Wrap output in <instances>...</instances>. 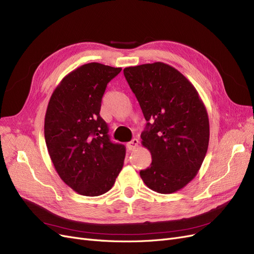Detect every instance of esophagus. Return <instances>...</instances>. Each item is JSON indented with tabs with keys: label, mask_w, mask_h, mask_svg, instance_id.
I'll return each instance as SVG.
<instances>
[{
	"label": "esophagus",
	"mask_w": 254,
	"mask_h": 254,
	"mask_svg": "<svg viewBox=\"0 0 254 254\" xmlns=\"http://www.w3.org/2000/svg\"><path fill=\"white\" fill-rule=\"evenodd\" d=\"M137 146H139V141H137L136 139H133L132 141H130L128 144H127V148L130 150V151H132V150H134Z\"/></svg>",
	"instance_id": "34e87169"
}]
</instances>
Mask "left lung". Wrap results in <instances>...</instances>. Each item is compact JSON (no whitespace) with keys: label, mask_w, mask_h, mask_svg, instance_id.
Segmentation results:
<instances>
[{"label":"left lung","mask_w":254,"mask_h":254,"mask_svg":"<svg viewBox=\"0 0 254 254\" xmlns=\"http://www.w3.org/2000/svg\"><path fill=\"white\" fill-rule=\"evenodd\" d=\"M124 75L147 121L141 143L152 161L141 178L157 193H175L195 178L206 155L205 106L191 82L170 64L128 66Z\"/></svg>","instance_id":"obj_1"}]
</instances>
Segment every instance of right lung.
Segmentation results:
<instances>
[{"instance_id": "obj_1", "label": "right lung", "mask_w": 254, "mask_h": 254, "mask_svg": "<svg viewBox=\"0 0 254 254\" xmlns=\"http://www.w3.org/2000/svg\"><path fill=\"white\" fill-rule=\"evenodd\" d=\"M122 67L90 63L65 75L54 90L44 119L45 143L66 186L83 196L108 191L124 165L125 147L111 143L99 111Z\"/></svg>"}]
</instances>
